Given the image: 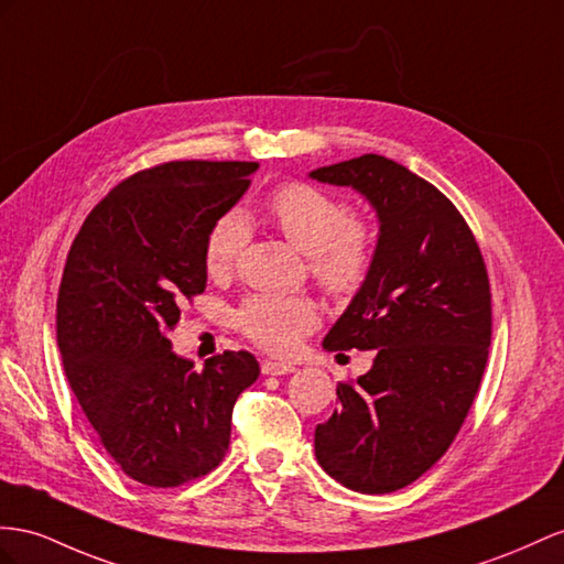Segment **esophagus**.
I'll list each match as a JSON object with an SVG mask.
<instances>
[{
    "mask_svg": "<svg viewBox=\"0 0 564 564\" xmlns=\"http://www.w3.org/2000/svg\"><path fill=\"white\" fill-rule=\"evenodd\" d=\"M295 367L283 365V362H273V359H264L262 362V373L264 377H283V373H293Z\"/></svg>",
    "mask_w": 564,
    "mask_h": 564,
    "instance_id": "obj_1",
    "label": "esophagus"
}]
</instances>
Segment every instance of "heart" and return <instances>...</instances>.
Returning <instances> with one entry per match:
<instances>
[{"instance_id": "b5f03b06", "label": "heart", "mask_w": 564, "mask_h": 564, "mask_svg": "<svg viewBox=\"0 0 564 564\" xmlns=\"http://www.w3.org/2000/svg\"><path fill=\"white\" fill-rule=\"evenodd\" d=\"M267 209L281 234L310 257L312 273L326 291H359L371 269L373 236L367 224L350 219L345 202L310 183H285L271 193ZM245 242L248 224L242 214L228 212L216 219L205 242L207 271L219 276L234 269ZM236 324L259 348L285 355L319 324V312L300 295H252L242 302Z\"/></svg>"}]
</instances>
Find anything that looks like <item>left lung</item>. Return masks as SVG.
Wrapping results in <instances>:
<instances>
[{"label": "left lung", "instance_id": "left-lung-1", "mask_svg": "<svg viewBox=\"0 0 564 564\" xmlns=\"http://www.w3.org/2000/svg\"><path fill=\"white\" fill-rule=\"evenodd\" d=\"M352 187L377 212L371 269L324 338L328 352L377 350L338 383L314 431L322 469L357 494H393L445 455L486 369L490 288L479 245L438 187L381 154L310 171Z\"/></svg>", "mask_w": 564, "mask_h": 564}]
</instances>
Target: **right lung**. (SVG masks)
<instances>
[{
  "label": "right lung",
  "mask_w": 564,
  "mask_h": 564,
  "mask_svg": "<svg viewBox=\"0 0 564 564\" xmlns=\"http://www.w3.org/2000/svg\"><path fill=\"white\" fill-rule=\"evenodd\" d=\"M257 162H169L99 202L66 257L56 343L70 391L131 479L169 488L212 471L230 416L259 377L254 355L207 359L171 350L181 302L207 285L205 242L248 193Z\"/></svg>",
  "instance_id": "1"
}]
</instances>
